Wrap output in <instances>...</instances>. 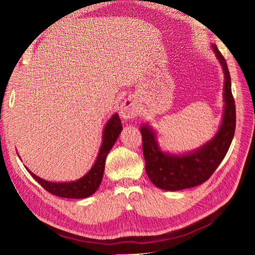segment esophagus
I'll return each instance as SVG.
<instances>
[{"label": "esophagus", "instance_id": "34e87169", "mask_svg": "<svg viewBox=\"0 0 255 255\" xmlns=\"http://www.w3.org/2000/svg\"><path fill=\"white\" fill-rule=\"evenodd\" d=\"M120 116L125 120L133 119L137 116L138 113V105L136 100L132 97L126 99L120 105Z\"/></svg>", "mask_w": 255, "mask_h": 255}]
</instances>
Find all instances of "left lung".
I'll return each mask as SVG.
<instances>
[{"label": "left lung", "instance_id": "1", "mask_svg": "<svg viewBox=\"0 0 255 255\" xmlns=\"http://www.w3.org/2000/svg\"><path fill=\"white\" fill-rule=\"evenodd\" d=\"M211 48L225 76L223 114L214 137L195 150L172 153L160 146L157 132L149 122L140 126L145 172L151 182L163 190L176 191L191 188L207 181L225 158L234 137L236 113L230 72L226 59L216 44L211 43Z\"/></svg>", "mask_w": 255, "mask_h": 255}]
</instances>
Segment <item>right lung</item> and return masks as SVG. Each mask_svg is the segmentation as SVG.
<instances>
[{
    "label": "right lung",
    "mask_w": 255,
    "mask_h": 255,
    "mask_svg": "<svg viewBox=\"0 0 255 255\" xmlns=\"http://www.w3.org/2000/svg\"><path fill=\"white\" fill-rule=\"evenodd\" d=\"M121 130V120L119 118V115L115 113L112 115L109 121L106 122L103 128L102 142L101 145H100L94 165L91 166L89 171L82 177H80L79 180L70 182H52L41 179V177L34 174L32 171H29L27 168L26 170L45 190L51 192L52 195L69 199L88 198L95 194L98 190L100 184H101L105 169L106 156L112 150L116 141H117Z\"/></svg>",
    "instance_id": "right-lung-1"
}]
</instances>
